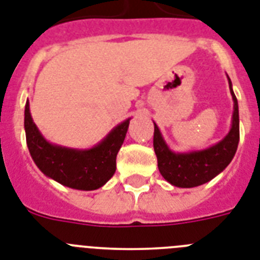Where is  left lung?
Masks as SVG:
<instances>
[{
	"label": "left lung",
	"mask_w": 260,
	"mask_h": 260,
	"mask_svg": "<svg viewBox=\"0 0 260 260\" xmlns=\"http://www.w3.org/2000/svg\"><path fill=\"white\" fill-rule=\"evenodd\" d=\"M229 85L234 101L233 121L229 134L216 144L200 151L174 152L167 145L159 126L153 123V149L157 167L161 176L175 187L192 188L204 184L223 172L234 159L239 144V108L230 77Z\"/></svg>",
	"instance_id": "8db88e82"
}]
</instances>
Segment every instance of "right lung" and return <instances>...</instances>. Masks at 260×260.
<instances>
[{
    "mask_svg": "<svg viewBox=\"0 0 260 260\" xmlns=\"http://www.w3.org/2000/svg\"><path fill=\"white\" fill-rule=\"evenodd\" d=\"M129 120L116 125L103 140L89 149H76L52 144L42 136L31 119L29 101L25 105L26 144L42 174L69 188L93 191L113 176L116 156L125 139Z\"/></svg>",
    "mask_w": 260,
    "mask_h": 260,
    "instance_id": "right-lung-1",
    "label": "right lung"
}]
</instances>
